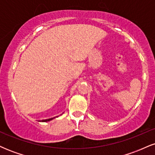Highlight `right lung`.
Instances as JSON below:
<instances>
[{"label":"right lung","instance_id":"obj_1","mask_svg":"<svg viewBox=\"0 0 155 155\" xmlns=\"http://www.w3.org/2000/svg\"><path fill=\"white\" fill-rule=\"evenodd\" d=\"M54 118H55V117H54ZM54 118H50V119H47V120H41V121H39V122H49V121H50V120H53V119Z\"/></svg>","mask_w":155,"mask_h":155}]
</instances>
